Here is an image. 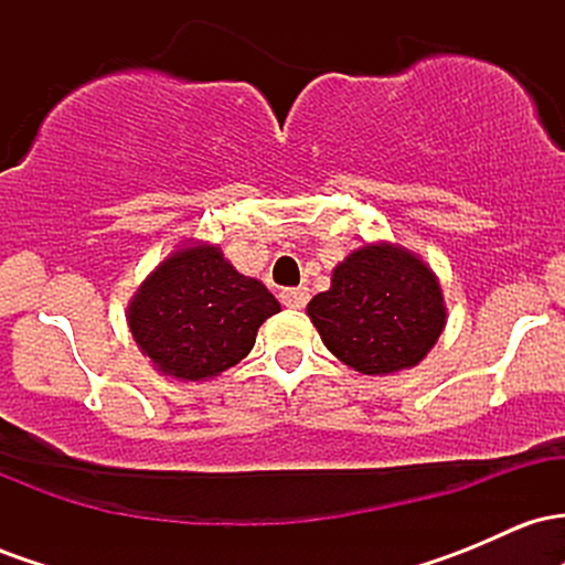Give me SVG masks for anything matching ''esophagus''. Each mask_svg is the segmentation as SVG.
<instances>
[{"mask_svg":"<svg viewBox=\"0 0 565 565\" xmlns=\"http://www.w3.org/2000/svg\"><path fill=\"white\" fill-rule=\"evenodd\" d=\"M278 297H281V302L287 305V308L300 310V308H305V302L310 300V291H308V287H291V289H284Z\"/></svg>","mask_w":565,"mask_h":565,"instance_id":"1","label":"esophagus"}]
</instances>
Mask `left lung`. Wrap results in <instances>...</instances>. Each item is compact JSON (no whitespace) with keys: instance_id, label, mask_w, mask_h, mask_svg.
Returning a JSON list of instances; mask_svg holds the SVG:
<instances>
[{"instance_id":"obj_1","label":"left lung","mask_w":565,"mask_h":565,"mask_svg":"<svg viewBox=\"0 0 565 565\" xmlns=\"http://www.w3.org/2000/svg\"><path fill=\"white\" fill-rule=\"evenodd\" d=\"M323 345L361 374L417 366L444 329V297L412 252L366 244L334 268L332 289L308 302Z\"/></svg>"}]
</instances>
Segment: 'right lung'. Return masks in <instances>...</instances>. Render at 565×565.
<instances>
[{
    "mask_svg": "<svg viewBox=\"0 0 565 565\" xmlns=\"http://www.w3.org/2000/svg\"><path fill=\"white\" fill-rule=\"evenodd\" d=\"M281 310L257 278L225 263L217 246L178 249L129 305V329L159 372L178 380L217 377L255 345L260 323Z\"/></svg>",
    "mask_w": 565,
    "mask_h": 565,
    "instance_id": "obj_1",
    "label": "right lung"
}]
</instances>
